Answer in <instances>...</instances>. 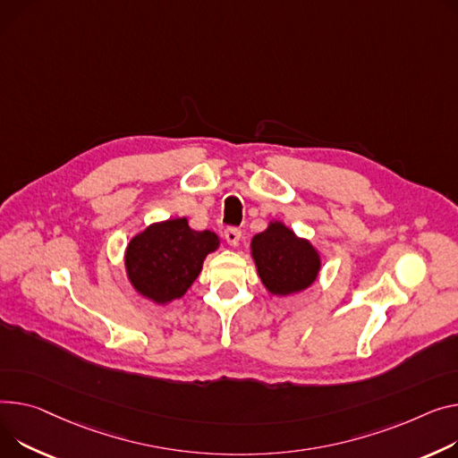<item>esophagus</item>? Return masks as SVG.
Masks as SVG:
<instances>
[{
  "instance_id": "obj_1",
  "label": "esophagus",
  "mask_w": 458,
  "mask_h": 458,
  "mask_svg": "<svg viewBox=\"0 0 458 458\" xmlns=\"http://www.w3.org/2000/svg\"><path fill=\"white\" fill-rule=\"evenodd\" d=\"M225 239H226L228 245L237 247L239 245V239H241V230L237 226H228L225 230Z\"/></svg>"
}]
</instances>
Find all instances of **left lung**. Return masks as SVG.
<instances>
[{"label":"left lung","instance_id":"1","mask_svg":"<svg viewBox=\"0 0 458 458\" xmlns=\"http://www.w3.org/2000/svg\"><path fill=\"white\" fill-rule=\"evenodd\" d=\"M252 256L263 285L274 294L308 289L320 268L315 249L282 223H272L252 239Z\"/></svg>","mask_w":458,"mask_h":458}]
</instances>
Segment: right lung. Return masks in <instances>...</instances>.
<instances>
[{
  "mask_svg": "<svg viewBox=\"0 0 458 458\" xmlns=\"http://www.w3.org/2000/svg\"><path fill=\"white\" fill-rule=\"evenodd\" d=\"M219 237L195 232L186 219H173L148 226L127 247V272L143 296L158 303L184 294L197 280L204 258L217 249Z\"/></svg>",
  "mask_w": 458,
  "mask_h": 458,
  "instance_id": "obj_1",
  "label": "right lung"
}]
</instances>
